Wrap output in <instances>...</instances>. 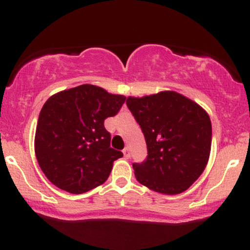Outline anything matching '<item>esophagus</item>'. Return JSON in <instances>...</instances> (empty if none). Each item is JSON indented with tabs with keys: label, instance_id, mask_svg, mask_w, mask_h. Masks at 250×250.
<instances>
[{
	"label": "esophagus",
	"instance_id": "34e87169",
	"mask_svg": "<svg viewBox=\"0 0 250 250\" xmlns=\"http://www.w3.org/2000/svg\"><path fill=\"white\" fill-rule=\"evenodd\" d=\"M122 153H123V155H125V157H127V159H128L129 155H130V150H129L128 147H125V148L122 150Z\"/></svg>",
	"mask_w": 250,
	"mask_h": 250
}]
</instances>
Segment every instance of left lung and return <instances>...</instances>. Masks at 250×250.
Wrapping results in <instances>:
<instances>
[{
  "mask_svg": "<svg viewBox=\"0 0 250 250\" xmlns=\"http://www.w3.org/2000/svg\"><path fill=\"white\" fill-rule=\"evenodd\" d=\"M147 143L145 162L133 163L135 177L156 193H183L203 173L211 147L207 111L176 91L127 99Z\"/></svg>",
  "mask_w": 250,
  "mask_h": 250,
  "instance_id": "8db88e82",
  "label": "left lung"
}]
</instances>
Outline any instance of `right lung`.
Instances as JSON below:
<instances>
[{
  "instance_id": "add662e5",
  "label": "right lung",
  "mask_w": 250,
  "mask_h": 250,
  "mask_svg": "<svg viewBox=\"0 0 250 250\" xmlns=\"http://www.w3.org/2000/svg\"><path fill=\"white\" fill-rule=\"evenodd\" d=\"M123 95L82 84L50 96L37 121L35 155L53 185L82 194L104 183L113 163L123 156L110 148L104 120L119 113Z\"/></svg>"
}]
</instances>
